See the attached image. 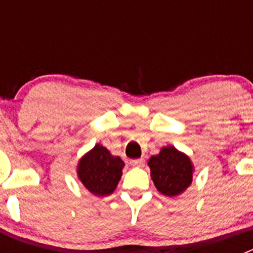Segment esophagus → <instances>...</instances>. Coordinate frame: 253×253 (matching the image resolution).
<instances>
[{
  "mask_svg": "<svg viewBox=\"0 0 253 253\" xmlns=\"http://www.w3.org/2000/svg\"><path fill=\"white\" fill-rule=\"evenodd\" d=\"M144 158H138V160H131L130 161V165L131 166H135V167H143L144 166Z\"/></svg>",
  "mask_w": 253,
  "mask_h": 253,
  "instance_id": "obj_1",
  "label": "esophagus"
}]
</instances>
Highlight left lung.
I'll return each instance as SVG.
<instances>
[{
	"label": "left lung",
	"mask_w": 253,
	"mask_h": 253,
	"mask_svg": "<svg viewBox=\"0 0 253 253\" xmlns=\"http://www.w3.org/2000/svg\"><path fill=\"white\" fill-rule=\"evenodd\" d=\"M148 166L154 186L163 195H180L193 181V163L189 156L175 147H163L157 156L149 158Z\"/></svg>",
	"instance_id": "1"
}]
</instances>
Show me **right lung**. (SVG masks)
I'll use <instances>...</instances> for the list:
<instances>
[{
    "mask_svg": "<svg viewBox=\"0 0 253 253\" xmlns=\"http://www.w3.org/2000/svg\"><path fill=\"white\" fill-rule=\"evenodd\" d=\"M124 162L101 144H96L80 160L77 175L90 193L96 196L113 194L123 175Z\"/></svg>",
    "mask_w": 253,
    "mask_h": 253,
    "instance_id": "add662e5",
    "label": "right lung"
}]
</instances>
